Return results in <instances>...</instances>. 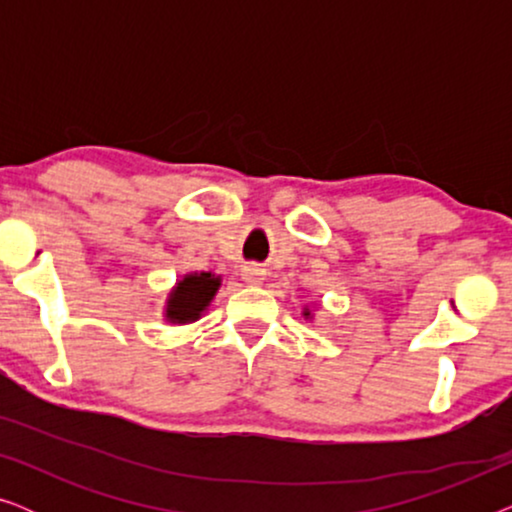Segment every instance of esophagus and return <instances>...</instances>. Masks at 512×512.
<instances>
[{
	"label": "esophagus",
	"mask_w": 512,
	"mask_h": 512,
	"mask_svg": "<svg viewBox=\"0 0 512 512\" xmlns=\"http://www.w3.org/2000/svg\"><path fill=\"white\" fill-rule=\"evenodd\" d=\"M263 277H265V268L263 265H258V263H247L242 268V279L247 284H261L263 282Z\"/></svg>",
	"instance_id": "esophagus-1"
}]
</instances>
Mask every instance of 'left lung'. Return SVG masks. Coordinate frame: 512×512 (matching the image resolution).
<instances>
[{
    "mask_svg": "<svg viewBox=\"0 0 512 512\" xmlns=\"http://www.w3.org/2000/svg\"><path fill=\"white\" fill-rule=\"evenodd\" d=\"M307 314H310V312H307Z\"/></svg>",
    "mask_w": 512,
    "mask_h": 512,
    "instance_id": "left-lung-1",
    "label": "left lung"
}]
</instances>
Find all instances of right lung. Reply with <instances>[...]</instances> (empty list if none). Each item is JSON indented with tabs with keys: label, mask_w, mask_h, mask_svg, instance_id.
<instances>
[{
	"label": "right lung",
	"mask_w": 512,
	"mask_h": 512,
	"mask_svg": "<svg viewBox=\"0 0 512 512\" xmlns=\"http://www.w3.org/2000/svg\"><path fill=\"white\" fill-rule=\"evenodd\" d=\"M219 289V277L212 272H200V275H188L179 282L177 289L172 291L170 305H167V319L186 324L200 317V312L209 305Z\"/></svg>",
	"instance_id": "right-lung-1"
}]
</instances>
